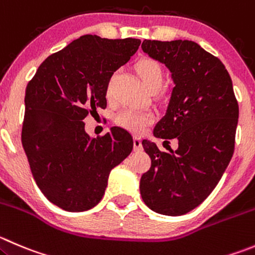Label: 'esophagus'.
Here are the masks:
<instances>
[{
  "mask_svg": "<svg viewBox=\"0 0 255 255\" xmlns=\"http://www.w3.org/2000/svg\"><path fill=\"white\" fill-rule=\"evenodd\" d=\"M133 148H134L135 152L142 150V139L139 137H133Z\"/></svg>",
  "mask_w": 255,
  "mask_h": 255,
  "instance_id": "34e87169",
  "label": "esophagus"
}]
</instances>
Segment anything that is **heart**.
<instances>
[{
	"mask_svg": "<svg viewBox=\"0 0 255 255\" xmlns=\"http://www.w3.org/2000/svg\"><path fill=\"white\" fill-rule=\"evenodd\" d=\"M135 72L149 91H158L163 83V68L159 62L153 58H142L135 63ZM154 121V116L149 112H135L125 110L115 117L116 125L132 133H142Z\"/></svg>",
	"mask_w": 255,
	"mask_h": 255,
	"instance_id": "b5f03b06",
	"label": "heart"
}]
</instances>
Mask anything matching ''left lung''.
Returning <instances> with one entry per match:
<instances>
[{"mask_svg":"<svg viewBox=\"0 0 255 255\" xmlns=\"http://www.w3.org/2000/svg\"><path fill=\"white\" fill-rule=\"evenodd\" d=\"M142 49L172 73L175 86L153 134L164 142L175 138L178 148L162 152L143 140L152 164L140 178V196L155 213L182 216L212 193L231 162L238 102L221 59L196 42L144 39Z\"/></svg>","mask_w":255,"mask_h":255,"instance_id":"8db88e82","label":"left lung"}]
</instances>
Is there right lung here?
Segmentation results:
<instances>
[{"label": "right lung", "mask_w": 255, "mask_h": 255, "mask_svg": "<svg viewBox=\"0 0 255 255\" xmlns=\"http://www.w3.org/2000/svg\"><path fill=\"white\" fill-rule=\"evenodd\" d=\"M139 44L85 34L47 57L27 85L22 144L37 185L59 208L83 212L100 203L110 172L132 152L127 130L91 138L83 120L105 110L113 72Z\"/></svg>", "instance_id": "1"}]
</instances>
